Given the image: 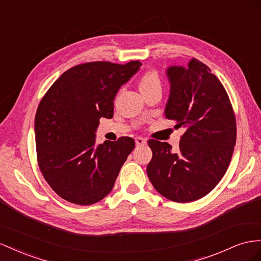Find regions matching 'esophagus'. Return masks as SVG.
<instances>
[{
	"instance_id": "obj_1",
	"label": "esophagus",
	"mask_w": 261,
	"mask_h": 261,
	"mask_svg": "<svg viewBox=\"0 0 261 261\" xmlns=\"http://www.w3.org/2000/svg\"><path fill=\"white\" fill-rule=\"evenodd\" d=\"M135 142H136V145H137V146H143V145H146V144H147L146 139L143 138V137H136V138H135Z\"/></svg>"
}]
</instances>
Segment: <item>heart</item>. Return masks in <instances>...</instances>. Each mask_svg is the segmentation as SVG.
Here are the masks:
<instances>
[{"label":"heart","instance_id":"1","mask_svg":"<svg viewBox=\"0 0 261 261\" xmlns=\"http://www.w3.org/2000/svg\"><path fill=\"white\" fill-rule=\"evenodd\" d=\"M138 88L143 95H146L153 91H161L163 88V81L159 73L156 70H150V71L145 72L138 81Z\"/></svg>","mask_w":261,"mask_h":261}]
</instances>
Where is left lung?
Here are the masks:
<instances>
[{
    "mask_svg": "<svg viewBox=\"0 0 261 261\" xmlns=\"http://www.w3.org/2000/svg\"><path fill=\"white\" fill-rule=\"evenodd\" d=\"M170 95L165 116L185 130L178 149L149 139L147 174L153 188L173 202L205 196L226 172L236 144V118L226 90L211 69L192 58L169 67Z\"/></svg>",
    "mask_w": 261,
    "mask_h": 261,
    "instance_id": "obj_1",
    "label": "left lung"
}]
</instances>
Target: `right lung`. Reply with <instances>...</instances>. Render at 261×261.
<instances>
[{
    "mask_svg": "<svg viewBox=\"0 0 261 261\" xmlns=\"http://www.w3.org/2000/svg\"><path fill=\"white\" fill-rule=\"evenodd\" d=\"M142 66L93 61L63 72L41 98L35 139L41 173L62 199L90 205L105 198L135 140L121 137L95 145L101 117L112 118L118 89Z\"/></svg>",
    "mask_w": 261,
    "mask_h": 261,
    "instance_id": "1",
    "label": "right lung"
}]
</instances>
